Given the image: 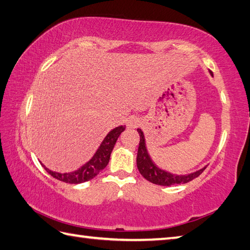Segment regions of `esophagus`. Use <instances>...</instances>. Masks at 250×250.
<instances>
[{
    "label": "esophagus",
    "mask_w": 250,
    "mask_h": 250,
    "mask_svg": "<svg viewBox=\"0 0 250 250\" xmlns=\"http://www.w3.org/2000/svg\"><path fill=\"white\" fill-rule=\"evenodd\" d=\"M139 124H140V119L137 118V117L131 116L126 119V126H128V128H136V126L139 125Z\"/></svg>",
    "instance_id": "34e87169"
}]
</instances>
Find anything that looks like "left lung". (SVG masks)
<instances>
[{
	"instance_id": "1",
	"label": "left lung",
	"mask_w": 250,
	"mask_h": 250,
	"mask_svg": "<svg viewBox=\"0 0 250 250\" xmlns=\"http://www.w3.org/2000/svg\"><path fill=\"white\" fill-rule=\"evenodd\" d=\"M211 75L213 73L210 72ZM137 132L140 134V145H139V150H137V157H136V164H137V168H139L140 173L142 174V176L145 179H147L148 182H150L152 184L156 185H160V186H172V185H178V184H186L189 183L191 180L196 178L198 176L203 173L204 169L206 168L203 167L196 171L194 173L187 174V175H176V174H172L168 173L164 169L159 168L155 163L152 162L150 159L149 155H148L146 144H145V136L143 131L141 129H137Z\"/></svg>"
}]
</instances>
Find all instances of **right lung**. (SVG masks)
I'll list each match as a JSON object with an SVG mask.
<instances>
[{
	"instance_id": "right-lung-1",
	"label": "right lung",
	"mask_w": 250,
	"mask_h": 250,
	"mask_svg": "<svg viewBox=\"0 0 250 250\" xmlns=\"http://www.w3.org/2000/svg\"><path fill=\"white\" fill-rule=\"evenodd\" d=\"M125 126L120 125L117 126L114 130H111L109 133L106 135L102 144L100 145L99 149L94 153V156L91 158V160L83 164L82 167H79L77 171L71 172V173H57L52 172L49 168H47L44 164V167L48 174H50L52 177L61 180L63 183L66 184H82L88 180L94 178L97 175L106 167L108 164L110 153L114 149V146L116 144L117 140H118L119 135L125 131Z\"/></svg>"
}]
</instances>
